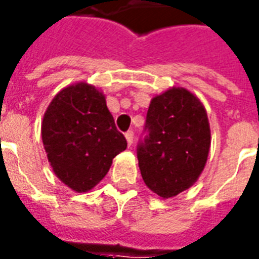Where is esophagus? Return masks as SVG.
<instances>
[{
    "mask_svg": "<svg viewBox=\"0 0 259 259\" xmlns=\"http://www.w3.org/2000/svg\"><path fill=\"white\" fill-rule=\"evenodd\" d=\"M125 137H126V141H127V145H132L133 144V138H134V133L132 132V130H129V132H126L125 133Z\"/></svg>",
    "mask_w": 259,
    "mask_h": 259,
    "instance_id": "34e87169",
    "label": "esophagus"
}]
</instances>
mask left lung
Instances as JSON below:
<instances>
[{"label": "left lung", "mask_w": 259, "mask_h": 259, "mask_svg": "<svg viewBox=\"0 0 259 259\" xmlns=\"http://www.w3.org/2000/svg\"><path fill=\"white\" fill-rule=\"evenodd\" d=\"M145 133L137 146V158L146 186L162 198L190 188L205 167L211 141L201 101L184 88L155 96Z\"/></svg>", "instance_id": "obj_1"}]
</instances>
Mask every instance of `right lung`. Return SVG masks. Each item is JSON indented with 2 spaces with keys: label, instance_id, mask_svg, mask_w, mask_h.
I'll use <instances>...</instances> for the list:
<instances>
[{
  "label": "right lung",
  "instance_id": "1",
  "mask_svg": "<svg viewBox=\"0 0 259 259\" xmlns=\"http://www.w3.org/2000/svg\"><path fill=\"white\" fill-rule=\"evenodd\" d=\"M41 133L54 174L77 193L93 189L127 146L105 96L86 82L56 94L45 111Z\"/></svg>",
  "mask_w": 259,
  "mask_h": 259
}]
</instances>
